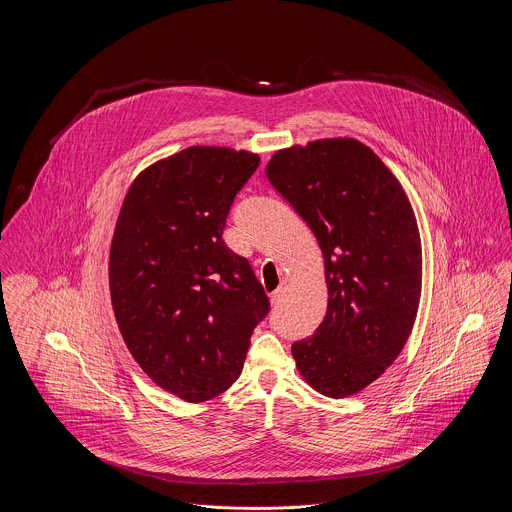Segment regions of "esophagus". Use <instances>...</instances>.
Masks as SVG:
<instances>
[{"instance_id":"1","label":"esophagus","mask_w":512,"mask_h":512,"mask_svg":"<svg viewBox=\"0 0 512 512\" xmlns=\"http://www.w3.org/2000/svg\"><path fill=\"white\" fill-rule=\"evenodd\" d=\"M285 291H287V283H285V281H281V283H279V287L271 293V303H273V305H279V303H281V299H283V295H285Z\"/></svg>"}]
</instances>
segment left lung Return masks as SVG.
I'll return each instance as SVG.
<instances>
[{"label":"left lung","mask_w":512,"mask_h":512,"mask_svg":"<svg viewBox=\"0 0 512 512\" xmlns=\"http://www.w3.org/2000/svg\"><path fill=\"white\" fill-rule=\"evenodd\" d=\"M267 179L313 231L327 311L291 346L303 380L346 398L378 380L408 342L422 291V245L410 201L388 166L354 138L279 150Z\"/></svg>","instance_id":"1"}]
</instances>
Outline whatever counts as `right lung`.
<instances>
[{"label":"right lung","instance_id":"1","mask_svg":"<svg viewBox=\"0 0 512 512\" xmlns=\"http://www.w3.org/2000/svg\"><path fill=\"white\" fill-rule=\"evenodd\" d=\"M259 156L191 146L154 162L122 203L110 247V297L124 342L162 390L187 402L241 374L269 299L223 231Z\"/></svg>","mask_w":512,"mask_h":512}]
</instances>
